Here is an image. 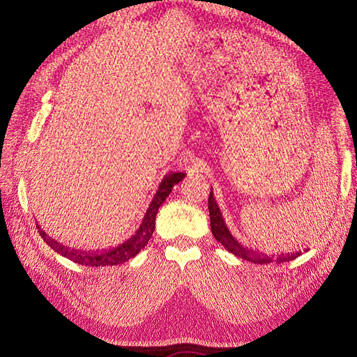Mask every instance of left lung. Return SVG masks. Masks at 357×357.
<instances>
[{
  "label": "left lung",
  "mask_w": 357,
  "mask_h": 357,
  "mask_svg": "<svg viewBox=\"0 0 357 357\" xmlns=\"http://www.w3.org/2000/svg\"><path fill=\"white\" fill-rule=\"evenodd\" d=\"M208 211H210V227H211V233H213V236L218 242H221V244L229 250L230 253H233L234 256H239L242 259L250 261V262H255V264H270L273 261L276 262H287V261H291L294 259L296 256L299 255L298 253H293V255H282L279 257L275 256H267V255H262V253H257L253 252L252 248H245L242 247L238 241H234V238L231 236V233L227 229V225L224 222V218L221 210H219L218 204L213 198V192H210L208 196Z\"/></svg>",
  "instance_id": "obj_1"
}]
</instances>
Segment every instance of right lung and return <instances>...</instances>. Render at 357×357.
I'll return each instance as SVG.
<instances>
[{
	"label": "right lung",
	"mask_w": 357,
	"mask_h": 357,
	"mask_svg": "<svg viewBox=\"0 0 357 357\" xmlns=\"http://www.w3.org/2000/svg\"><path fill=\"white\" fill-rule=\"evenodd\" d=\"M185 176V173H170L161 181L159 184L158 192L155 195L153 201L150 202V206L146 211V216L142 219V224L139 225V229L136 230V233L130 239H127L124 244H121L112 250H104L101 253H87V252H79V250H73L66 245H61L59 242H56L55 239H52L49 234H45V231H43L40 227H36L40 230V236L45 241V244H49L50 248L55 250L59 255H63L67 259H70L73 262H78L81 265H86V267H105V265H118L123 264L128 259H132L136 255H138L141 250L149 244V241L153 234L155 230V219H156V213L159 207L162 206V202L167 199V196L170 195L172 188L176 185L179 181H183V178Z\"/></svg>",
	"instance_id": "obj_1"
}]
</instances>
